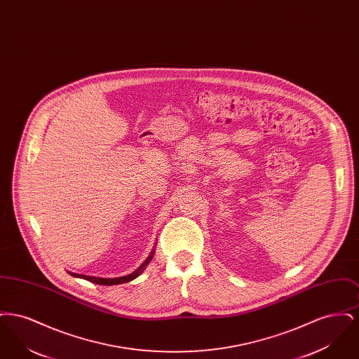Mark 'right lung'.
Instances as JSON below:
<instances>
[{
	"instance_id": "right-lung-1",
	"label": "right lung",
	"mask_w": 359,
	"mask_h": 359,
	"mask_svg": "<svg viewBox=\"0 0 359 359\" xmlns=\"http://www.w3.org/2000/svg\"><path fill=\"white\" fill-rule=\"evenodd\" d=\"M154 256V250L151 252V255L148 256V258L137 268L136 271L133 273L126 274V276H121V277H95V276H86V274L74 273V272H69L71 276L74 277H78V278H83L87 280L90 283H95V284H100V285H117V284H123V283H129L132 280L137 278L140 274L142 273L145 271V268L149 265V262L152 261V258Z\"/></svg>"
}]
</instances>
